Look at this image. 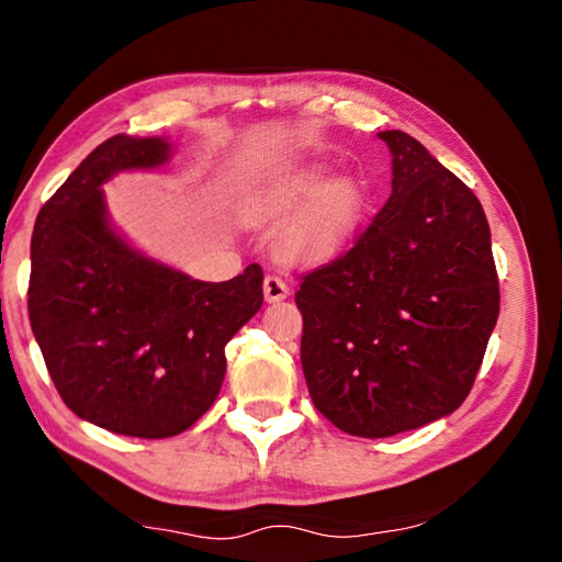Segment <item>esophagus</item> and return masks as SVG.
Masks as SVG:
<instances>
[{
	"label": "esophagus",
	"instance_id": "34e87169",
	"mask_svg": "<svg viewBox=\"0 0 562 562\" xmlns=\"http://www.w3.org/2000/svg\"><path fill=\"white\" fill-rule=\"evenodd\" d=\"M262 288H265V300H268V302H280L290 294L288 282H284L280 274H274V272H270L268 278H265Z\"/></svg>",
	"mask_w": 562,
	"mask_h": 562
}]
</instances>
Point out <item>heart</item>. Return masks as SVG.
<instances>
[{
  "label": "heart",
  "mask_w": 562,
  "mask_h": 562,
  "mask_svg": "<svg viewBox=\"0 0 562 562\" xmlns=\"http://www.w3.org/2000/svg\"><path fill=\"white\" fill-rule=\"evenodd\" d=\"M322 186V168H307L272 190L265 211L288 213L302 205L315 194L312 203L304 207L297 223L284 235V252L304 260H325L345 245L364 215V190L351 178H337Z\"/></svg>",
  "instance_id": "obj_1"
}]
</instances>
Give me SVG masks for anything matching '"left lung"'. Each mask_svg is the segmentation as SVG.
Returning <instances> with one entry per match:
<instances>
[{
    "instance_id": "obj_1",
    "label": "left lung",
    "mask_w": 562,
    "mask_h": 562,
    "mask_svg": "<svg viewBox=\"0 0 562 562\" xmlns=\"http://www.w3.org/2000/svg\"><path fill=\"white\" fill-rule=\"evenodd\" d=\"M392 195L345 252L300 274V359L317 412L384 439L456 412L501 310L491 227L473 190L404 131Z\"/></svg>"
}]
</instances>
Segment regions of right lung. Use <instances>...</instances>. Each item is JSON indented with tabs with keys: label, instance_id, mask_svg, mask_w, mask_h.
Segmentation results:
<instances>
[{
	"label": "right lung",
	"instance_id": "add662e5",
	"mask_svg": "<svg viewBox=\"0 0 562 562\" xmlns=\"http://www.w3.org/2000/svg\"><path fill=\"white\" fill-rule=\"evenodd\" d=\"M160 138L111 136L42 205L26 304L64 404L123 436L166 439L213 406L225 345L262 307V268L201 282L164 268L106 223L101 183L168 160Z\"/></svg>",
	"mask_w": 562,
	"mask_h": 562
}]
</instances>
